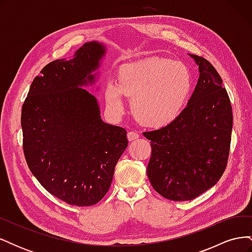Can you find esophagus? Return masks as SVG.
<instances>
[{"label": "esophagus", "mask_w": 252, "mask_h": 252, "mask_svg": "<svg viewBox=\"0 0 252 252\" xmlns=\"http://www.w3.org/2000/svg\"><path fill=\"white\" fill-rule=\"evenodd\" d=\"M127 139H128V141H130V142L134 141L136 139H139V134L136 132H133V131H129L127 133Z\"/></svg>", "instance_id": "1"}]
</instances>
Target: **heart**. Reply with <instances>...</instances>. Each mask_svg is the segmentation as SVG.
<instances>
[{"mask_svg": "<svg viewBox=\"0 0 252 252\" xmlns=\"http://www.w3.org/2000/svg\"><path fill=\"white\" fill-rule=\"evenodd\" d=\"M193 79L189 68L179 61L150 58L125 64L118 72V85L105 90L107 107L122 114L123 94L131 98V112L141 124L163 127L178 119L192 94Z\"/></svg>", "mask_w": 252, "mask_h": 252, "instance_id": "b5f03b06", "label": "heart"}]
</instances>
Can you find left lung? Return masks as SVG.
<instances>
[{
	"label": "left lung",
	"instance_id": "1",
	"mask_svg": "<svg viewBox=\"0 0 252 252\" xmlns=\"http://www.w3.org/2000/svg\"><path fill=\"white\" fill-rule=\"evenodd\" d=\"M199 66L191 97L172 123L143 132L150 140L147 175L165 199L190 201L215 186L228 162L232 108L220 74L207 60L189 55Z\"/></svg>",
	"mask_w": 252,
	"mask_h": 252
}]
</instances>
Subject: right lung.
Segmentation results:
<instances>
[{
  "mask_svg": "<svg viewBox=\"0 0 252 252\" xmlns=\"http://www.w3.org/2000/svg\"><path fill=\"white\" fill-rule=\"evenodd\" d=\"M106 47L85 43L71 60H56L36 75L22 107L23 149L30 171L67 204L91 206L108 192L127 148L124 128L105 123L96 97L82 86L95 82Z\"/></svg>",
  "mask_w": 252,
  "mask_h": 252,
  "instance_id": "1",
  "label": "right lung"
}]
</instances>
